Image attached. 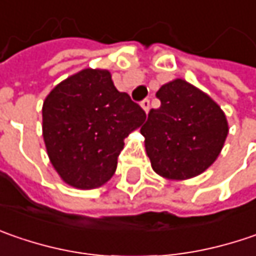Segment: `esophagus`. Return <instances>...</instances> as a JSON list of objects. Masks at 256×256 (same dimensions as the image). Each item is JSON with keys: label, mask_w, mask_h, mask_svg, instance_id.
I'll return each instance as SVG.
<instances>
[{"label": "esophagus", "mask_w": 256, "mask_h": 256, "mask_svg": "<svg viewBox=\"0 0 256 256\" xmlns=\"http://www.w3.org/2000/svg\"><path fill=\"white\" fill-rule=\"evenodd\" d=\"M140 106H142V108L146 112V113H149V110H150V102L148 100V98H144L142 103H140Z\"/></svg>", "instance_id": "1"}]
</instances>
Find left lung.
<instances>
[{"mask_svg": "<svg viewBox=\"0 0 256 256\" xmlns=\"http://www.w3.org/2000/svg\"><path fill=\"white\" fill-rule=\"evenodd\" d=\"M140 128L152 169L169 180H186L204 173L216 160L229 126L224 110L209 96L174 78L163 84Z\"/></svg>", "mask_w": 256, "mask_h": 256, "instance_id": "obj_1", "label": "left lung"}]
</instances>
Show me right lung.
<instances>
[{
	"mask_svg": "<svg viewBox=\"0 0 256 256\" xmlns=\"http://www.w3.org/2000/svg\"><path fill=\"white\" fill-rule=\"evenodd\" d=\"M144 120L143 108L117 90L108 70L76 72L42 103V138L51 164L72 188H100L116 172L124 139Z\"/></svg>",
	"mask_w": 256,
	"mask_h": 256,
	"instance_id": "1",
	"label": "right lung"
}]
</instances>
